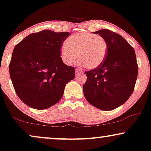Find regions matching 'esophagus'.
I'll return each mask as SVG.
<instances>
[{
  "mask_svg": "<svg viewBox=\"0 0 151 151\" xmlns=\"http://www.w3.org/2000/svg\"><path fill=\"white\" fill-rule=\"evenodd\" d=\"M82 73V71L79 68H77V69H76V76H78L80 75V74Z\"/></svg>",
  "mask_w": 151,
  "mask_h": 151,
  "instance_id": "1",
  "label": "esophagus"
}]
</instances>
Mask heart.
<instances>
[{
  "instance_id": "heart-1",
  "label": "heart",
  "mask_w": 151,
  "mask_h": 151,
  "mask_svg": "<svg viewBox=\"0 0 151 151\" xmlns=\"http://www.w3.org/2000/svg\"><path fill=\"white\" fill-rule=\"evenodd\" d=\"M108 45L104 37L98 34L80 33L67 39L60 49V55L66 65H71L78 59L80 64L88 69L102 65L106 58Z\"/></svg>"
}]
</instances>
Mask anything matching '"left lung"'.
<instances>
[{"instance_id": "1", "label": "left lung", "mask_w": 151, "mask_h": 151, "mask_svg": "<svg viewBox=\"0 0 151 151\" xmlns=\"http://www.w3.org/2000/svg\"><path fill=\"white\" fill-rule=\"evenodd\" d=\"M93 34L104 37L108 50L100 67L85 72L84 95L96 108L111 111L125 103L133 93L138 74L135 52L117 33L104 29Z\"/></svg>"}]
</instances>
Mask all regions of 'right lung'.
Instances as JSON below:
<instances>
[{
    "label": "right lung",
    "mask_w": 151,
    "mask_h": 151,
    "mask_svg": "<svg viewBox=\"0 0 151 151\" xmlns=\"http://www.w3.org/2000/svg\"><path fill=\"white\" fill-rule=\"evenodd\" d=\"M69 35L42 30L14 47L10 78L18 98L31 108L42 110L56 104L66 84L75 78V67L66 65L60 57L62 45Z\"/></svg>",
    "instance_id": "right-lung-1"
}]
</instances>
